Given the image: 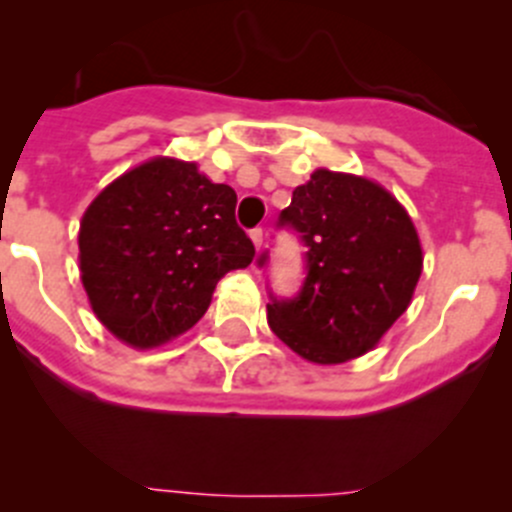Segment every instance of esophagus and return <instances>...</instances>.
Masks as SVG:
<instances>
[{"label":"esophagus","instance_id":"1","mask_svg":"<svg viewBox=\"0 0 512 512\" xmlns=\"http://www.w3.org/2000/svg\"><path fill=\"white\" fill-rule=\"evenodd\" d=\"M250 237H252V242H255L257 250H262V242H265V232H262V227H255V230H250Z\"/></svg>","mask_w":512,"mask_h":512}]
</instances>
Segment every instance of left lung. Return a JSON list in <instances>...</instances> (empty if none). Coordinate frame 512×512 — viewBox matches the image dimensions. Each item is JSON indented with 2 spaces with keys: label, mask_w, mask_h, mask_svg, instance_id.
Masks as SVG:
<instances>
[{
  "label": "left lung",
  "mask_w": 512,
  "mask_h": 512,
  "mask_svg": "<svg viewBox=\"0 0 512 512\" xmlns=\"http://www.w3.org/2000/svg\"><path fill=\"white\" fill-rule=\"evenodd\" d=\"M280 227L299 232L307 277L267 304V324L314 364H342L379 344L406 312L423 255L399 200L374 180L319 168L294 188ZM262 252L257 265H265Z\"/></svg>",
  "instance_id": "obj_1"
}]
</instances>
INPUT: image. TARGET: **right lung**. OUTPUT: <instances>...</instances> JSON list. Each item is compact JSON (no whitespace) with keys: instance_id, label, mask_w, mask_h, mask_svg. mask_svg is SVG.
<instances>
[{"instance_id":"obj_1","label":"right lung","mask_w":512,"mask_h":512,"mask_svg":"<svg viewBox=\"0 0 512 512\" xmlns=\"http://www.w3.org/2000/svg\"><path fill=\"white\" fill-rule=\"evenodd\" d=\"M230 185L153 158L96 195L81 218V282L103 327L136 349L188 332L215 285L255 257Z\"/></svg>"}]
</instances>
